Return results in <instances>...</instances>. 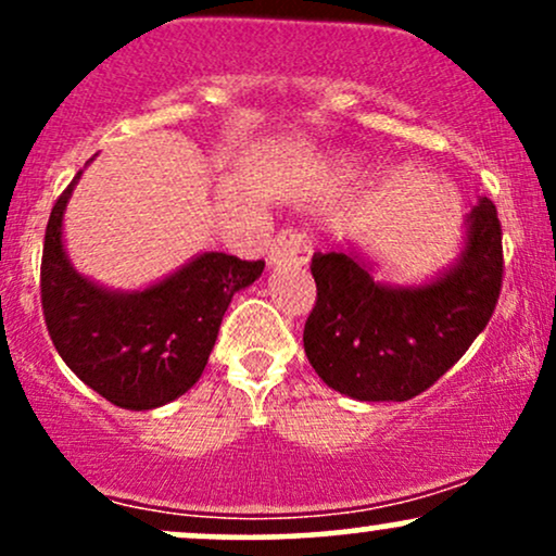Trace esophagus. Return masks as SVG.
<instances>
[{"instance_id": "34e87169", "label": "esophagus", "mask_w": 556, "mask_h": 556, "mask_svg": "<svg viewBox=\"0 0 556 556\" xmlns=\"http://www.w3.org/2000/svg\"><path fill=\"white\" fill-rule=\"evenodd\" d=\"M311 258L308 235L298 229H282L269 245V266H298Z\"/></svg>"}]
</instances>
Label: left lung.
Instances as JSON below:
<instances>
[{
  "mask_svg": "<svg viewBox=\"0 0 556 556\" xmlns=\"http://www.w3.org/2000/svg\"><path fill=\"white\" fill-rule=\"evenodd\" d=\"M460 256L424 285H387L355 245L316 253V305L303 348L324 384L361 402L426 392L486 329L502 290V227L478 198Z\"/></svg>",
  "mask_w": 556,
  "mask_h": 556,
  "instance_id": "obj_1",
  "label": "left lung"
}]
</instances>
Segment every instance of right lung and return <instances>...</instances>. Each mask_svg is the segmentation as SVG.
I'll return each instance as SVG.
<instances>
[{
	"mask_svg": "<svg viewBox=\"0 0 556 556\" xmlns=\"http://www.w3.org/2000/svg\"><path fill=\"white\" fill-rule=\"evenodd\" d=\"M56 198L43 238L41 305L56 353L83 384L125 410H154L188 392L212 355L235 292L264 261L198 253L146 290H110L70 264L62 219L75 182Z\"/></svg>",
	"mask_w": 556,
	"mask_h": 556,
	"instance_id": "right-lung-1",
	"label": "right lung"
}]
</instances>
